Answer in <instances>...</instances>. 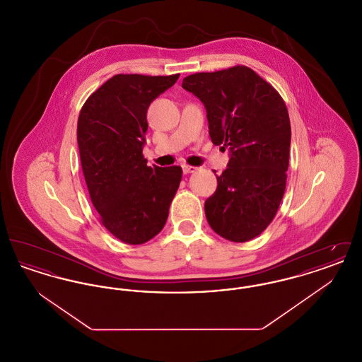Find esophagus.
Here are the masks:
<instances>
[{"instance_id":"esophagus-1","label":"esophagus","mask_w":362,"mask_h":362,"mask_svg":"<svg viewBox=\"0 0 362 362\" xmlns=\"http://www.w3.org/2000/svg\"><path fill=\"white\" fill-rule=\"evenodd\" d=\"M182 168H183V173H195V171H197V170H198V168H197V167H194V165H187V164H185V165H183V167H182Z\"/></svg>"}]
</instances>
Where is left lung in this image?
Masks as SVG:
<instances>
[{
  "mask_svg": "<svg viewBox=\"0 0 362 362\" xmlns=\"http://www.w3.org/2000/svg\"><path fill=\"white\" fill-rule=\"evenodd\" d=\"M182 86L206 108L209 136L230 158L205 202L210 228L244 243L273 221L286 187L291 121L273 86L247 66L195 73Z\"/></svg>",
  "mask_w": 362,
  "mask_h": 362,
  "instance_id": "1",
  "label": "left lung"
}]
</instances>
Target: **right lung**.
Here are the masks:
<instances>
[{
  "mask_svg": "<svg viewBox=\"0 0 362 362\" xmlns=\"http://www.w3.org/2000/svg\"><path fill=\"white\" fill-rule=\"evenodd\" d=\"M177 78L117 74L86 99L78 115L90 201L105 229L127 244L146 243L164 228L182 180L180 167H148L142 155L148 108Z\"/></svg>",
  "mask_w": 362,
  "mask_h": 362,
  "instance_id": "right-lung-1",
  "label": "right lung"
}]
</instances>
